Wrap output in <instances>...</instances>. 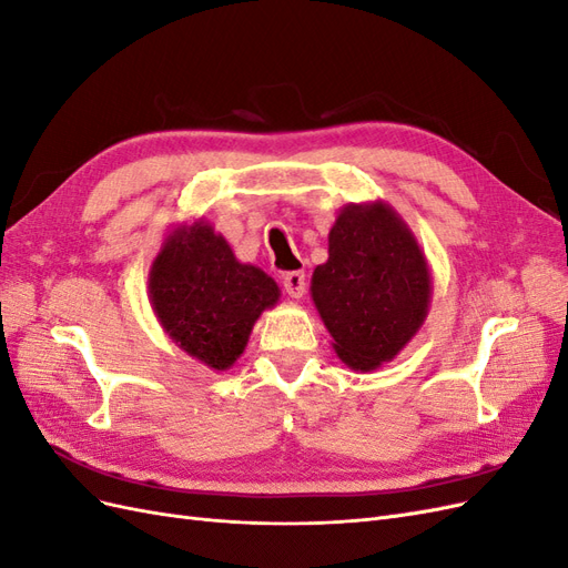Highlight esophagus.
Returning <instances> with one entry per match:
<instances>
[{
    "label": "esophagus",
    "mask_w": 568,
    "mask_h": 568,
    "mask_svg": "<svg viewBox=\"0 0 568 568\" xmlns=\"http://www.w3.org/2000/svg\"><path fill=\"white\" fill-rule=\"evenodd\" d=\"M282 284L291 298H303V294H305V274L303 272L282 274Z\"/></svg>",
    "instance_id": "esophagus-1"
}]
</instances>
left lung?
Instances as JSON below:
<instances>
[{"instance_id":"1","label":"left lung","mask_w":568,"mask_h":568,"mask_svg":"<svg viewBox=\"0 0 568 568\" xmlns=\"http://www.w3.org/2000/svg\"><path fill=\"white\" fill-rule=\"evenodd\" d=\"M426 255L386 201L348 203L329 230V257L311 296L341 363L379 369L417 336L432 305Z\"/></svg>"}]
</instances>
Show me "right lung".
Instances as JSON below:
<instances>
[{
  "label": "right lung",
  "mask_w": 568,
  "mask_h": 568,
  "mask_svg": "<svg viewBox=\"0 0 568 568\" xmlns=\"http://www.w3.org/2000/svg\"><path fill=\"white\" fill-rule=\"evenodd\" d=\"M280 296L277 282L239 263L227 239L203 217L170 230L149 270V301L163 332L215 372L242 357L253 324Z\"/></svg>",
  "instance_id": "obj_1"
}]
</instances>
